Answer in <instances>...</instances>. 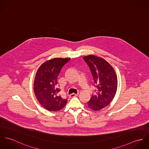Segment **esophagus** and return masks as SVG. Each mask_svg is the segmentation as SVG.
<instances>
[{"instance_id": "34e87169", "label": "esophagus", "mask_w": 149, "mask_h": 149, "mask_svg": "<svg viewBox=\"0 0 149 149\" xmlns=\"http://www.w3.org/2000/svg\"><path fill=\"white\" fill-rule=\"evenodd\" d=\"M78 95V93H72L69 95V97H75L76 96Z\"/></svg>"}]
</instances>
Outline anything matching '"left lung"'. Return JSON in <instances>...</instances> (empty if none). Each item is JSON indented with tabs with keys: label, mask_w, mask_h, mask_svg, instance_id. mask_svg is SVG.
Segmentation results:
<instances>
[{
	"label": "left lung",
	"mask_w": 149,
	"mask_h": 149,
	"mask_svg": "<svg viewBox=\"0 0 149 149\" xmlns=\"http://www.w3.org/2000/svg\"><path fill=\"white\" fill-rule=\"evenodd\" d=\"M92 73L95 95L87 103L93 111H99L107 106L113 99L117 90L118 80L112 66L105 60L94 55L83 57Z\"/></svg>",
	"instance_id": "obj_1"
}]
</instances>
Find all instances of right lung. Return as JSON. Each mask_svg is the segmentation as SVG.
I'll return each mask as SVG.
<instances>
[{
    "instance_id": "1",
    "label": "right lung",
    "mask_w": 149,
    "mask_h": 149,
    "mask_svg": "<svg viewBox=\"0 0 149 149\" xmlns=\"http://www.w3.org/2000/svg\"><path fill=\"white\" fill-rule=\"evenodd\" d=\"M70 60L55 58L46 61L36 73L34 82V93L41 105L48 111H59L67 103V99L58 96L60 89L57 87V83L61 69Z\"/></svg>"
}]
</instances>
